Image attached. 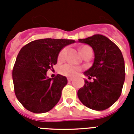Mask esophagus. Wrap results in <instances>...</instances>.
<instances>
[{"label":"esophagus","instance_id":"esophagus-1","mask_svg":"<svg viewBox=\"0 0 134 134\" xmlns=\"http://www.w3.org/2000/svg\"><path fill=\"white\" fill-rule=\"evenodd\" d=\"M72 80H73V79H72L71 78H68V79H67V81H68L69 82H71Z\"/></svg>","mask_w":134,"mask_h":134}]
</instances>
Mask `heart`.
<instances>
[{"label":"heart","mask_w":134,"mask_h":134,"mask_svg":"<svg viewBox=\"0 0 134 134\" xmlns=\"http://www.w3.org/2000/svg\"><path fill=\"white\" fill-rule=\"evenodd\" d=\"M88 48H90V47H88L87 46H82L81 48H80V51L81 53V54L83 55L85 51ZM66 51H67V48H64L60 51L58 54V57L59 60H62L64 59V58L65 56V53H66ZM81 70L82 69L81 67H76V66H74L72 65H69V64H65V65H63V66H61L60 67L59 72H60V74L65 76L72 78L76 76Z\"/></svg>","instance_id":"b5f03b06"}]
</instances>
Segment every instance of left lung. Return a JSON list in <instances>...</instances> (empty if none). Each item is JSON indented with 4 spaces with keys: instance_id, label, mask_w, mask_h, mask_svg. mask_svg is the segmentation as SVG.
<instances>
[{
    "instance_id": "8db88e82",
    "label": "left lung",
    "mask_w": 134,
    "mask_h": 134,
    "mask_svg": "<svg viewBox=\"0 0 134 134\" xmlns=\"http://www.w3.org/2000/svg\"><path fill=\"white\" fill-rule=\"evenodd\" d=\"M79 42L87 44L94 53L93 65L84 72L88 79L78 91L82 104L94 110H104L111 106L121 95L125 79V60L115 43L102 35H94Z\"/></svg>"
}]
</instances>
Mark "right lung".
<instances>
[{
    "label": "right lung",
    "mask_w": 134,
    "mask_h": 134,
    "mask_svg": "<svg viewBox=\"0 0 134 134\" xmlns=\"http://www.w3.org/2000/svg\"><path fill=\"white\" fill-rule=\"evenodd\" d=\"M75 42L73 40L46 38L37 40L20 50L12 71L16 97L29 111L43 113L51 110L61 97L67 78L46 75L55 65L60 51Z\"/></svg>",
    "instance_id": "right-lung-1"
}]
</instances>
